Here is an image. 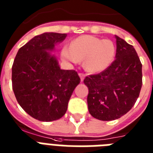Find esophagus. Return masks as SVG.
<instances>
[{"instance_id":"1","label":"esophagus","mask_w":153,"mask_h":153,"mask_svg":"<svg viewBox=\"0 0 153 153\" xmlns=\"http://www.w3.org/2000/svg\"><path fill=\"white\" fill-rule=\"evenodd\" d=\"M79 77H80V79H81V81L82 82L83 81L84 78H85V74H84L83 73H79Z\"/></svg>"}]
</instances>
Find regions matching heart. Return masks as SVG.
Masks as SVG:
<instances>
[{
	"label": "heart",
	"instance_id": "1",
	"mask_svg": "<svg viewBox=\"0 0 153 153\" xmlns=\"http://www.w3.org/2000/svg\"><path fill=\"white\" fill-rule=\"evenodd\" d=\"M116 54V47L109 39L93 36H82L71 42L70 48L62 50V58L76 63L84 60V67L92 73L102 72L111 65Z\"/></svg>",
	"mask_w": 153,
	"mask_h": 153
}]
</instances>
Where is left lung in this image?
I'll list each match as a JSON object with an SVG mask.
<instances>
[{"mask_svg":"<svg viewBox=\"0 0 153 153\" xmlns=\"http://www.w3.org/2000/svg\"><path fill=\"white\" fill-rule=\"evenodd\" d=\"M116 59L107 69L86 77L88 109L101 121H112L134 105L142 86V64L133 46L115 36Z\"/></svg>","mask_w":153,"mask_h":153,"instance_id":"8db88e82","label":"left lung"}]
</instances>
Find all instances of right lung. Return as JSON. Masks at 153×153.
I'll return each instance as SVG.
<instances>
[{"instance_id": "right-lung-1", "label": "right lung", "mask_w": 153, "mask_h": 153, "mask_svg": "<svg viewBox=\"0 0 153 153\" xmlns=\"http://www.w3.org/2000/svg\"><path fill=\"white\" fill-rule=\"evenodd\" d=\"M67 34L45 32L21 47L12 67L13 90L27 114L41 121L61 118L70 98L80 82L74 70H62L50 54Z\"/></svg>"}]
</instances>
